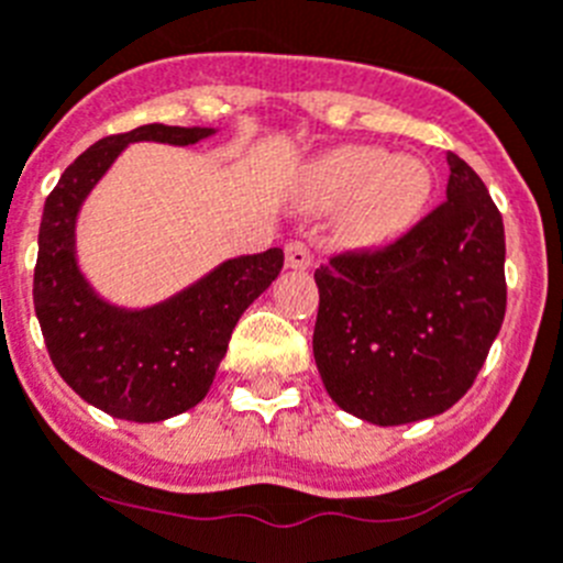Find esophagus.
<instances>
[{
	"instance_id": "esophagus-1",
	"label": "esophagus",
	"mask_w": 563,
	"mask_h": 563,
	"mask_svg": "<svg viewBox=\"0 0 563 563\" xmlns=\"http://www.w3.org/2000/svg\"><path fill=\"white\" fill-rule=\"evenodd\" d=\"M285 260H287V267H292V271H303V267L312 265V251H309L307 242L292 240L287 242L285 247Z\"/></svg>"
}]
</instances>
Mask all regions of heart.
I'll return each instance as SVG.
<instances>
[{
    "mask_svg": "<svg viewBox=\"0 0 563 563\" xmlns=\"http://www.w3.org/2000/svg\"><path fill=\"white\" fill-rule=\"evenodd\" d=\"M432 175L419 158H390L379 147H340L309 169V198L318 206L352 203L345 234L360 245H379L421 218Z\"/></svg>",
    "mask_w": 563,
    "mask_h": 563,
    "instance_id": "obj_1",
    "label": "heart"
}]
</instances>
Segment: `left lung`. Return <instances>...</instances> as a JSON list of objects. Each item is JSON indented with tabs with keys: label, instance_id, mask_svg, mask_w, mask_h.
Here are the masks:
<instances>
[{
	"label": "left lung",
	"instance_id": "1",
	"mask_svg": "<svg viewBox=\"0 0 563 563\" xmlns=\"http://www.w3.org/2000/svg\"><path fill=\"white\" fill-rule=\"evenodd\" d=\"M446 164V200L407 234L316 271L318 371L334 405L371 424L450 410L503 327V214L461 156Z\"/></svg>",
	"mask_w": 563,
	"mask_h": 563
}]
</instances>
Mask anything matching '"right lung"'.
Wrapping results in <instances>:
<instances>
[{
    "instance_id": "1",
    "label": "right lung",
    "mask_w": 563,
    "mask_h": 563,
    "mask_svg": "<svg viewBox=\"0 0 563 563\" xmlns=\"http://www.w3.org/2000/svg\"><path fill=\"white\" fill-rule=\"evenodd\" d=\"M211 128L142 125L80 153L44 203L33 301L49 360L80 399L113 419L164 421L209 394L236 321L271 287L285 251L236 256L178 296L147 309L102 301L75 260V220L86 195L131 142L195 144Z\"/></svg>"
}]
</instances>
